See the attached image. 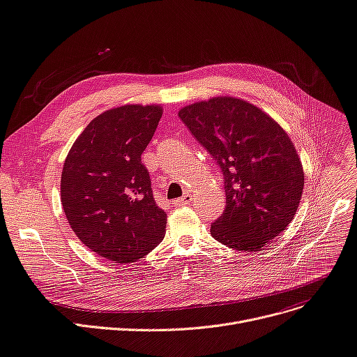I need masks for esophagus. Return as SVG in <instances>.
<instances>
[{
	"instance_id": "1",
	"label": "esophagus",
	"mask_w": 357,
	"mask_h": 357,
	"mask_svg": "<svg viewBox=\"0 0 357 357\" xmlns=\"http://www.w3.org/2000/svg\"><path fill=\"white\" fill-rule=\"evenodd\" d=\"M191 201H192V195L188 194V192H185L179 199L175 201V204H176V206H188V204L191 203Z\"/></svg>"
}]
</instances>
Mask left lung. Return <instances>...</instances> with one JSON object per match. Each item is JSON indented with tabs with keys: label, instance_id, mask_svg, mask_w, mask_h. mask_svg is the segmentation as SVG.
I'll return each instance as SVG.
<instances>
[{
	"label": "left lung",
	"instance_id": "obj_1",
	"mask_svg": "<svg viewBox=\"0 0 357 357\" xmlns=\"http://www.w3.org/2000/svg\"><path fill=\"white\" fill-rule=\"evenodd\" d=\"M178 115L225 179L226 207L211 236L238 251L262 250L294 219L303 192V167L287 132L231 96L188 105Z\"/></svg>",
	"mask_w": 357,
	"mask_h": 357
}]
</instances>
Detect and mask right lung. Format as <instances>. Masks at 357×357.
I'll return each mask as SVG.
<instances>
[{
    "label": "right lung",
    "mask_w": 357,
    "mask_h": 357,
    "mask_svg": "<svg viewBox=\"0 0 357 357\" xmlns=\"http://www.w3.org/2000/svg\"><path fill=\"white\" fill-rule=\"evenodd\" d=\"M162 114L159 105L114 107L93 119L67 154L61 174L67 220L107 261L134 262L165 238L166 213L142 163Z\"/></svg>",
    "instance_id": "add662e5"
}]
</instances>
